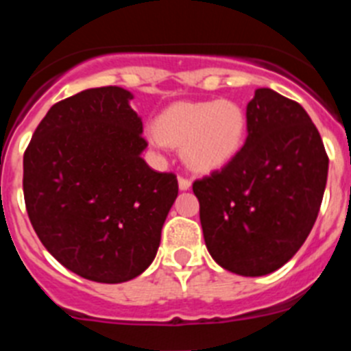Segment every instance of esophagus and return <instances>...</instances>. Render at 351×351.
I'll return each mask as SVG.
<instances>
[{"instance_id":"34e87169","label":"esophagus","mask_w":351,"mask_h":351,"mask_svg":"<svg viewBox=\"0 0 351 351\" xmlns=\"http://www.w3.org/2000/svg\"><path fill=\"white\" fill-rule=\"evenodd\" d=\"M179 188H181V190H190V188H191V181H190V179L179 176Z\"/></svg>"}]
</instances>
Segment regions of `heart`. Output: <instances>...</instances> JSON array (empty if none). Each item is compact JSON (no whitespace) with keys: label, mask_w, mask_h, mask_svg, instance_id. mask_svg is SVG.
Segmentation results:
<instances>
[{"label":"heart","mask_w":351,"mask_h":351,"mask_svg":"<svg viewBox=\"0 0 351 351\" xmlns=\"http://www.w3.org/2000/svg\"><path fill=\"white\" fill-rule=\"evenodd\" d=\"M247 121L232 100L181 101L160 114L151 142L182 147V160L197 172L228 165L243 149Z\"/></svg>","instance_id":"obj_1"}]
</instances>
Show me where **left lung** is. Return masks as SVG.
Masks as SVG:
<instances>
[{"label":"left lung","mask_w":351,"mask_h":351,"mask_svg":"<svg viewBox=\"0 0 351 351\" xmlns=\"http://www.w3.org/2000/svg\"><path fill=\"white\" fill-rule=\"evenodd\" d=\"M241 153L193 182L210 256L226 271L265 276L308 239L327 184L328 156L311 117L269 88L247 104Z\"/></svg>","instance_id":"1"}]
</instances>
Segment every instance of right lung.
Masks as SVG:
<instances>
[{"mask_svg":"<svg viewBox=\"0 0 351 351\" xmlns=\"http://www.w3.org/2000/svg\"><path fill=\"white\" fill-rule=\"evenodd\" d=\"M116 86L49 108L24 151L23 190L36 235L86 280L123 283L151 265L178 176L141 158L142 121Z\"/></svg>","mask_w":351,"mask_h":351,"instance_id":"add662e5","label":"right lung"}]
</instances>
